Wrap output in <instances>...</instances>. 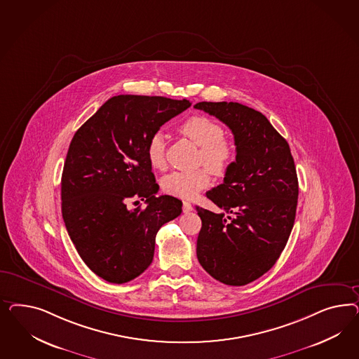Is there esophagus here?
Wrapping results in <instances>:
<instances>
[{
  "mask_svg": "<svg viewBox=\"0 0 359 359\" xmlns=\"http://www.w3.org/2000/svg\"><path fill=\"white\" fill-rule=\"evenodd\" d=\"M192 209H194V207H192V204H191V203H188V201H184V203H183V212H184V213H189V212H192Z\"/></svg>",
  "mask_w": 359,
  "mask_h": 359,
  "instance_id": "1",
  "label": "esophagus"
}]
</instances>
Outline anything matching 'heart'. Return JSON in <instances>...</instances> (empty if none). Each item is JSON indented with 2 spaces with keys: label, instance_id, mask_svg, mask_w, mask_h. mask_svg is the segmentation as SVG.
<instances>
[{
  "label": "heart",
  "instance_id": "obj_1",
  "mask_svg": "<svg viewBox=\"0 0 359 359\" xmlns=\"http://www.w3.org/2000/svg\"><path fill=\"white\" fill-rule=\"evenodd\" d=\"M179 131L188 140L195 142L200 147L198 161L212 174L222 176L234 163V150L229 142L224 140L225 131L216 121L204 116H194L185 120ZM147 161L155 170H163L165 165V141L163 134L155 133L146 146ZM210 177L205 168L194 171H172L164 175L161 185L165 194L180 198H194L200 191L207 188Z\"/></svg>",
  "mask_w": 359,
  "mask_h": 359
}]
</instances>
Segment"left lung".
<instances>
[{"label": "left lung", "mask_w": 359, "mask_h": 359, "mask_svg": "<svg viewBox=\"0 0 359 359\" xmlns=\"http://www.w3.org/2000/svg\"><path fill=\"white\" fill-rule=\"evenodd\" d=\"M195 108L228 126L237 151L224 183L207 192L224 212L196 207L203 224L197 259L218 282L245 285L271 269L294 228L299 197L294 158L261 111L226 101H203Z\"/></svg>", "instance_id": "obj_1"}]
</instances>
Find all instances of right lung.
Returning a JSON list of instances; mask_svg holds the SVG:
<instances>
[{
	"label": "right lung",
	"mask_w": 359,
	"mask_h": 359,
	"mask_svg": "<svg viewBox=\"0 0 359 359\" xmlns=\"http://www.w3.org/2000/svg\"><path fill=\"white\" fill-rule=\"evenodd\" d=\"M189 107L185 98L114 96L71 141L62 175V215L80 258L107 282L140 276L151 264L158 230L182 213L179 198L156 197L159 185L146 146ZM138 198L147 208L128 210Z\"/></svg>",
	"instance_id": "add662e5"
}]
</instances>
